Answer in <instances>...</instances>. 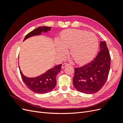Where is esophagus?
<instances>
[{"mask_svg": "<svg viewBox=\"0 0 123 123\" xmlns=\"http://www.w3.org/2000/svg\"><path fill=\"white\" fill-rule=\"evenodd\" d=\"M68 65H69V64H67V63H64V64H62V68H64L65 67H66L67 66H68Z\"/></svg>", "mask_w": 123, "mask_h": 123, "instance_id": "obj_1", "label": "esophagus"}]
</instances>
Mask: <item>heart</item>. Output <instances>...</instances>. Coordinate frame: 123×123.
Masks as SVG:
<instances>
[{
    "label": "heart",
    "mask_w": 123,
    "mask_h": 123,
    "mask_svg": "<svg viewBox=\"0 0 123 123\" xmlns=\"http://www.w3.org/2000/svg\"><path fill=\"white\" fill-rule=\"evenodd\" d=\"M60 41L57 43L58 55L64 56L67 52L68 48H71V55L79 64L90 62L95 56L98 46V38L94 33L77 29L63 32Z\"/></svg>",
    "instance_id": "obj_1"
}]
</instances>
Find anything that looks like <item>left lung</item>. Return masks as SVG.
I'll use <instances>...</instances> for the list:
<instances>
[{"mask_svg": "<svg viewBox=\"0 0 123 123\" xmlns=\"http://www.w3.org/2000/svg\"><path fill=\"white\" fill-rule=\"evenodd\" d=\"M110 56L105 42H100L99 52L90 62L75 68L74 87L79 91L93 94L101 89L108 79L110 68Z\"/></svg>", "mask_w": 123, "mask_h": 123, "instance_id": "left-lung-1", "label": "left lung"}]
</instances>
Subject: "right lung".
Returning a JSON list of instances; mask_svg holds the SVG:
<instances>
[{"label":"right lung","instance_id":"right-lung-1","mask_svg":"<svg viewBox=\"0 0 123 123\" xmlns=\"http://www.w3.org/2000/svg\"><path fill=\"white\" fill-rule=\"evenodd\" d=\"M51 27H39L32 31L25 36L24 41L33 36L39 35L43 32L46 33L51 30ZM62 64L54 66L38 76L35 77H28L24 75L21 71L19 67L20 73L22 80L27 87L36 93L44 94L52 91L55 88L56 84L57 74L61 71Z\"/></svg>","mask_w":123,"mask_h":123}]
</instances>
